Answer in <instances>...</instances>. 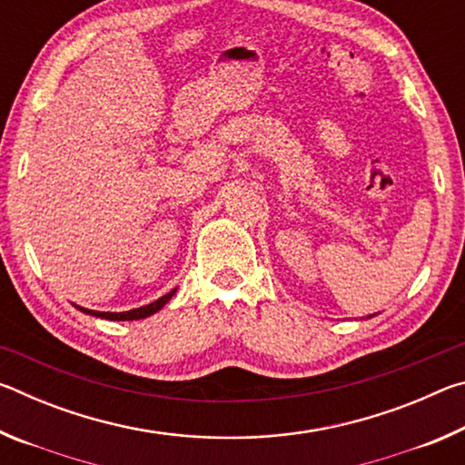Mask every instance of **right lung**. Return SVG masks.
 <instances>
[{
	"mask_svg": "<svg viewBox=\"0 0 465 465\" xmlns=\"http://www.w3.org/2000/svg\"><path fill=\"white\" fill-rule=\"evenodd\" d=\"M176 293V289H172L170 293H166L163 297H160V299H155L153 303H149V305H143V308H137V310H129V312H94V310H85V308H80V305H75L77 310L80 312H84V313H90V316H96V318H104V320H116V322H124V320H143V318H147V316H152V313H155V312H160L163 305H166L170 299H172V295Z\"/></svg>",
	"mask_w": 465,
	"mask_h": 465,
	"instance_id": "obj_1",
	"label": "right lung"
}]
</instances>
